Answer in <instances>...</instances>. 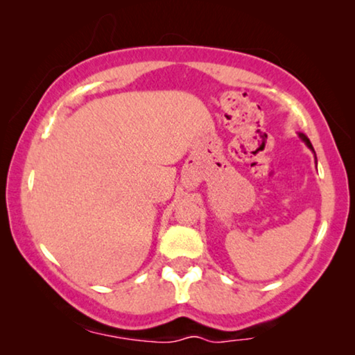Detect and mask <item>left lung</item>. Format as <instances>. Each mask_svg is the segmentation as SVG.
Segmentation results:
<instances>
[{
    "instance_id": "left-lung-1",
    "label": "left lung",
    "mask_w": 355,
    "mask_h": 355,
    "mask_svg": "<svg viewBox=\"0 0 355 355\" xmlns=\"http://www.w3.org/2000/svg\"><path fill=\"white\" fill-rule=\"evenodd\" d=\"M299 137H300V140H302V142L307 145V147L312 150V152L315 153V150H313V147H312V144H310V140L307 139V135H304V134H299ZM315 159H317V157H315Z\"/></svg>"
}]
</instances>
